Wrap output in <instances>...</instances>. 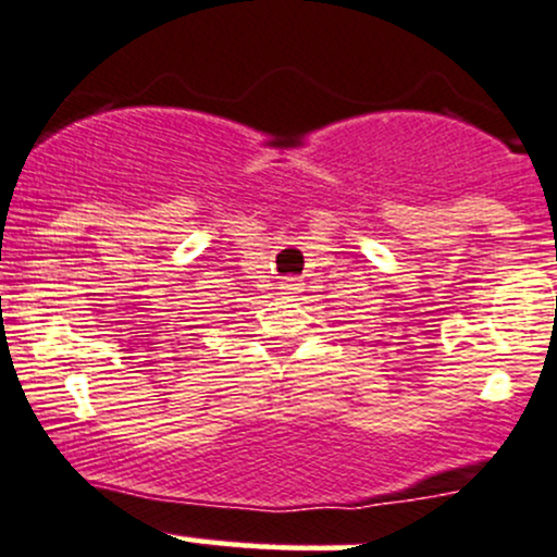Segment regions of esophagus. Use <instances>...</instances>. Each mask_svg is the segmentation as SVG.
<instances>
[{
  "label": "esophagus",
  "mask_w": 557,
  "mask_h": 557,
  "mask_svg": "<svg viewBox=\"0 0 557 557\" xmlns=\"http://www.w3.org/2000/svg\"><path fill=\"white\" fill-rule=\"evenodd\" d=\"M281 292H284V295H289V297L300 295V292H302V281L295 278V276L284 278V281H281Z\"/></svg>",
  "instance_id": "esophagus-1"
}]
</instances>
